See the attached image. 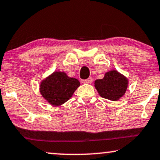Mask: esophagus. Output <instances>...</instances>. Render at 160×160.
<instances>
[{
  "label": "esophagus",
  "mask_w": 160,
  "mask_h": 160,
  "mask_svg": "<svg viewBox=\"0 0 160 160\" xmlns=\"http://www.w3.org/2000/svg\"><path fill=\"white\" fill-rule=\"evenodd\" d=\"M92 80H93V79H92V78H88V79H86V80H82V82H83V83L89 84V83H92Z\"/></svg>",
  "instance_id": "esophagus-1"
}]
</instances>
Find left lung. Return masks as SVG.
Instances as JSON below:
<instances>
[{"label":"left lung","mask_w":160,"mask_h":160,"mask_svg":"<svg viewBox=\"0 0 160 160\" xmlns=\"http://www.w3.org/2000/svg\"><path fill=\"white\" fill-rule=\"evenodd\" d=\"M128 80L116 70L105 73L103 79L96 80L95 87L101 97L116 101L122 98L128 89Z\"/></svg>","instance_id":"obj_1"}]
</instances>
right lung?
Masks as SVG:
<instances>
[{"mask_svg": "<svg viewBox=\"0 0 160 160\" xmlns=\"http://www.w3.org/2000/svg\"><path fill=\"white\" fill-rule=\"evenodd\" d=\"M80 85L78 79L57 71L42 80L39 92L48 103L57 107L68 101Z\"/></svg>", "mask_w": 160, "mask_h": 160, "instance_id": "right-lung-1", "label": "right lung"}]
</instances>
